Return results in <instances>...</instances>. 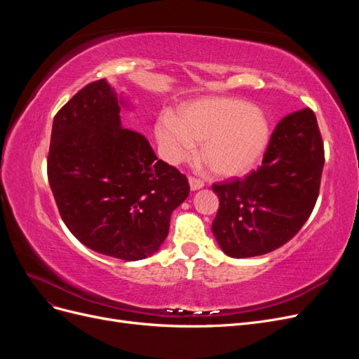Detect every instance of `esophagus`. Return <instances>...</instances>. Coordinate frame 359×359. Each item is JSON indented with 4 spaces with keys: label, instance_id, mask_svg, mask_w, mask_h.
Returning <instances> with one entry per match:
<instances>
[{
    "label": "esophagus",
    "instance_id": "34e87169",
    "mask_svg": "<svg viewBox=\"0 0 359 359\" xmlns=\"http://www.w3.org/2000/svg\"><path fill=\"white\" fill-rule=\"evenodd\" d=\"M189 184H190V190H191V191L201 190V189L203 187V181L196 180V178H190V180H189Z\"/></svg>",
    "mask_w": 359,
    "mask_h": 359
}]
</instances>
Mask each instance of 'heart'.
<instances>
[{
	"mask_svg": "<svg viewBox=\"0 0 359 359\" xmlns=\"http://www.w3.org/2000/svg\"><path fill=\"white\" fill-rule=\"evenodd\" d=\"M154 133L168 161L187 158L194 142H202L201 157L214 175L235 178L259 165L269 145L271 128L265 112L256 106L206 97L184 106L178 118L160 115Z\"/></svg>",
	"mask_w": 359,
	"mask_h": 359,
	"instance_id": "obj_1",
	"label": "heart"
}]
</instances>
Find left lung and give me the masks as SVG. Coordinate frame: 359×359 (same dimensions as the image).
Wrapping results in <instances>:
<instances>
[{"instance_id":"1","label":"left lung","mask_w":359,"mask_h":359,"mask_svg":"<svg viewBox=\"0 0 359 359\" xmlns=\"http://www.w3.org/2000/svg\"><path fill=\"white\" fill-rule=\"evenodd\" d=\"M323 142L311 109L277 124L262 166L245 180L214 184L220 206L212 235L222 252L245 259L266 255L297 235L319 196Z\"/></svg>"}]
</instances>
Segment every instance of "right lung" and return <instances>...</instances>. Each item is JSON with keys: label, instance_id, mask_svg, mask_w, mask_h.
<instances>
[{"label": "right lung", "instance_id": "obj_1", "mask_svg": "<svg viewBox=\"0 0 359 359\" xmlns=\"http://www.w3.org/2000/svg\"><path fill=\"white\" fill-rule=\"evenodd\" d=\"M123 107L132 104L106 79L67 102L53 118L48 178L62 222L83 245L140 260L165 243L190 187L144 135L123 127Z\"/></svg>", "mask_w": 359, "mask_h": 359}]
</instances>
